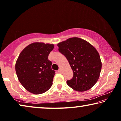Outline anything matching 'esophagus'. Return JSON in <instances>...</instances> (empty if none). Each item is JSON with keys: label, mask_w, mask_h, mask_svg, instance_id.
I'll use <instances>...</instances> for the list:
<instances>
[{"label": "esophagus", "mask_w": 121, "mask_h": 121, "mask_svg": "<svg viewBox=\"0 0 121 121\" xmlns=\"http://www.w3.org/2000/svg\"><path fill=\"white\" fill-rule=\"evenodd\" d=\"M58 72L59 73H61V72H62V71H61V69H59V70L58 71Z\"/></svg>", "instance_id": "esophagus-1"}]
</instances>
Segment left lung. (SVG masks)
Segmentation results:
<instances>
[{"label":"left lung","mask_w":121,"mask_h":121,"mask_svg":"<svg viewBox=\"0 0 121 121\" xmlns=\"http://www.w3.org/2000/svg\"><path fill=\"white\" fill-rule=\"evenodd\" d=\"M59 51L66 57L73 71L67 84L71 89L84 92L91 89L99 79L102 63L99 53L83 39L72 37L58 44Z\"/></svg>","instance_id":"8db88e82"}]
</instances>
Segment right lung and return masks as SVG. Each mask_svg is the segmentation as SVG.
Listing matches in <instances>:
<instances>
[{
    "label": "right lung",
    "instance_id": "add662e5",
    "mask_svg": "<svg viewBox=\"0 0 121 121\" xmlns=\"http://www.w3.org/2000/svg\"><path fill=\"white\" fill-rule=\"evenodd\" d=\"M54 44L35 42L26 47L15 63V71L22 85L30 93L40 95L50 89L55 71L48 56Z\"/></svg>",
    "mask_w": 121,
    "mask_h": 121
}]
</instances>
